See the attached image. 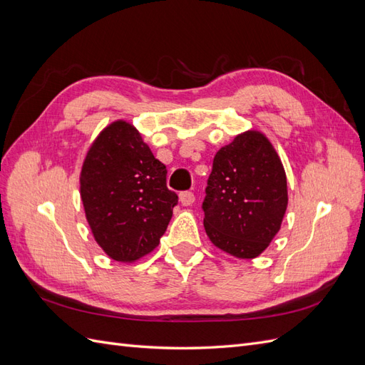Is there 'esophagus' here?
<instances>
[{
	"label": "esophagus",
	"instance_id": "obj_1",
	"mask_svg": "<svg viewBox=\"0 0 365 365\" xmlns=\"http://www.w3.org/2000/svg\"><path fill=\"white\" fill-rule=\"evenodd\" d=\"M180 202L187 207V205H192L195 202V195L192 192H181L180 193Z\"/></svg>",
	"mask_w": 365,
	"mask_h": 365
}]
</instances>
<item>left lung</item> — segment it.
I'll list each match as a JSON object with an SVG mask.
<instances>
[{
  "label": "left lung",
  "instance_id": "8db88e82",
  "mask_svg": "<svg viewBox=\"0 0 365 365\" xmlns=\"http://www.w3.org/2000/svg\"><path fill=\"white\" fill-rule=\"evenodd\" d=\"M288 207L283 164L269 140L247 130L220 148L202 202L205 233L237 259H254L279 233Z\"/></svg>",
  "mask_w": 365,
  "mask_h": 365
}]
</instances>
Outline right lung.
<instances>
[{
  "label": "right lung",
  "mask_w": 365,
  "mask_h": 365,
  "mask_svg": "<svg viewBox=\"0 0 365 365\" xmlns=\"http://www.w3.org/2000/svg\"><path fill=\"white\" fill-rule=\"evenodd\" d=\"M165 176V165L125 120L94 140L82 165L81 197L93 236L109 257L130 263L160 244L178 204Z\"/></svg>",
  "instance_id": "add662e5"
}]
</instances>
